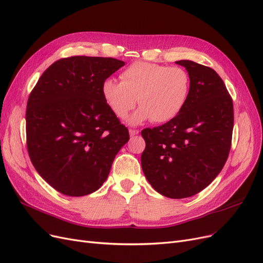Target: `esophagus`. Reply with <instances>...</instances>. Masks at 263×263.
Listing matches in <instances>:
<instances>
[{"label":"esophagus","instance_id":"34e87169","mask_svg":"<svg viewBox=\"0 0 263 263\" xmlns=\"http://www.w3.org/2000/svg\"><path fill=\"white\" fill-rule=\"evenodd\" d=\"M139 132H140L139 130H134V129H130L129 130V133H130L131 137H134V135H138Z\"/></svg>","mask_w":263,"mask_h":263}]
</instances>
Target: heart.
I'll list each match as a JSON object with an SVG mask.
<instances>
[{"label": "heart", "instance_id": "1", "mask_svg": "<svg viewBox=\"0 0 263 263\" xmlns=\"http://www.w3.org/2000/svg\"><path fill=\"white\" fill-rule=\"evenodd\" d=\"M121 82L108 78L102 83V96L109 110L125 118L135 104L140 108L129 122L140 124L146 120L166 123L185 106L191 78L182 67H169L148 62H135L120 73Z\"/></svg>", "mask_w": 263, "mask_h": 263}]
</instances>
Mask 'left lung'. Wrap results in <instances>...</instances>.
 <instances>
[{
  "label": "left lung",
  "instance_id": "left-lung-1",
  "mask_svg": "<svg viewBox=\"0 0 263 263\" xmlns=\"http://www.w3.org/2000/svg\"><path fill=\"white\" fill-rule=\"evenodd\" d=\"M191 78L187 102L169 122L146 128L143 172L161 195L180 199L199 193L216 179L229 157L234 125L233 101L210 67L178 61Z\"/></svg>",
  "mask_w": 263,
  "mask_h": 263
}]
</instances>
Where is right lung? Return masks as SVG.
<instances>
[{
    "instance_id": "1",
    "label": "right lung",
    "mask_w": 263,
    "mask_h": 263,
    "mask_svg": "<svg viewBox=\"0 0 263 263\" xmlns=\"http://www.w3.org/2000/svg\"><path fill=\"white\" fill-rule=\"evenodd\" d=\"M123 65L110 57L62 58L42 73L29 95V157L37 173L64 195L99 190L130 139L102 96V83Z\"/></svg>"
}]
</instances>
